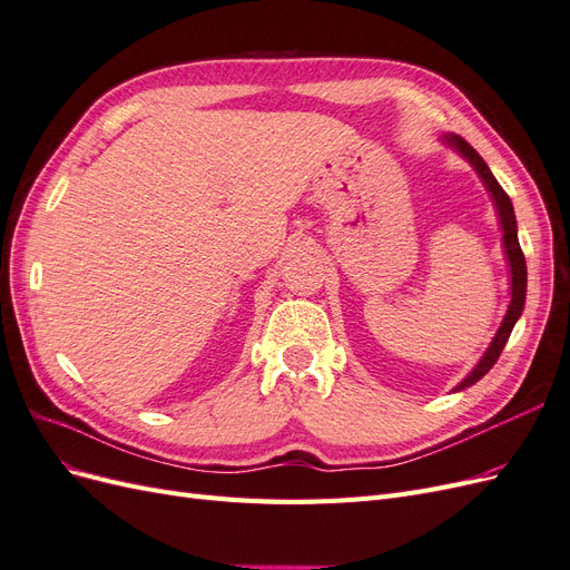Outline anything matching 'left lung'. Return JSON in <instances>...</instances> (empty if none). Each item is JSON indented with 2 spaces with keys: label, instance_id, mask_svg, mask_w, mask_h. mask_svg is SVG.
Returning <instances> with one entry per match:
<instances>
[{
  "label": "left lung",
  "instance_id": "1",
  "mask_svg": "<svg viewBox=\"0 0 570 570\" xmlns=\"http://www.w3.org/2000/svg\"><path fill=\"white\" fill-rule=\"evenodd\" d=\"M446 142H450L456 151H461L465 159H469L473 164V168L478 170V176L485 180L488 189L492 193V199L497 204V212H499V220H502V230H504V249H507V256H509V264H511V304H509V312L504 316V323L499 325V331L490 344V350L485 352V356L480 358V364L471 371V375L465 377V381L456 387V390H463V387H471L473 383H478L482 375H485L494 364L499 354H502V350L507 347L509 342V335L513 331L515 321H519L521 312H523V304H525V287H528V271H525V256H523V249L519 245V235H515V214H513V204L509 199V195L504 193V187L497 183V178L492 176V170L488 168V164L482 161L480 154L463 140V137L459 135H450L446 137Z\"/></svg>",
  "mask_w": 570,
  "mask_h": 570
}]
</instances>
